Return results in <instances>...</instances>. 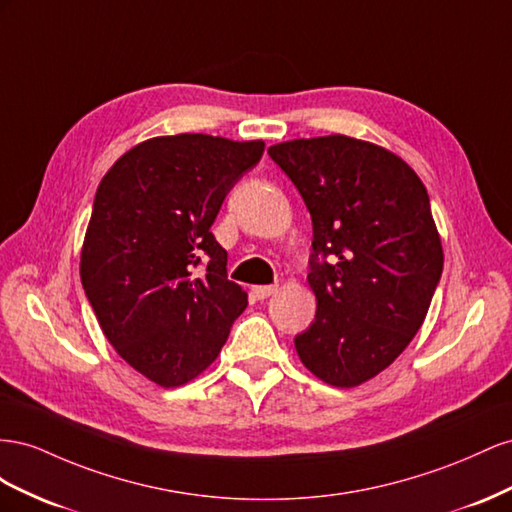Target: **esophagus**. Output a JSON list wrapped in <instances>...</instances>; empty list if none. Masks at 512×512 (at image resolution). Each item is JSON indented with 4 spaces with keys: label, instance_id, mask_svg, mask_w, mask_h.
<instances>
[{
    "label": "esophagus",
    "instance_id": "obj_1",
    "mask_svg": "<svg viewBox=\"0 0 512 512\" xmlns=\"http://www.w3.org/2000/svg\"><path fill=\"white\" fill-rule=\"evenodd\" d=\"M272 294H276V285H255L253 287V296L257 300H266L270 298Z\"/></svg>",
    "mask_w": 512,
    "mask_h": 512
}]
</instances>
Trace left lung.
Segmentation results:
<instances>
[{
    "mask_svg": "<svg viewBox=\"0 0 512 512\" xmlns=\"http://www.w3.org/2000/svg\"><path fill=\"white\" fill-rule=\"evenodd\" d=\"M313 221L315 321L294 339L321 382L354 388L382 373L427 317L444 268L425 184L397 154L345 135L268 148Z\"/></svg>",
    "mask_w": 512,
    "mask_h": 512,
    "instance_id": "8db88e82",
    "label": "left lung"
}]
</instances>
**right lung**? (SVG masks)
<instances>
[{"mask_svg": "<svg viewBox=\"0 0 512 512\" xmlns=\"http://www.w3.org/2000/svg\"><path fill=\"white\" fill-rule=\"evenodd\" d=\"M264 148L212 135L154 137L115 160L98 184L81 283L115 352L158 386L206 371L246 309L210 227Z\"/></svg>", "mask_w": 512, "mask_h": 512, "instance_id": "obj_1", "label": "right lung"}]
</instances>
